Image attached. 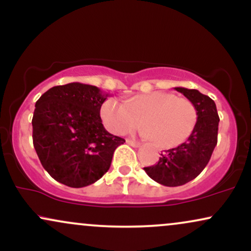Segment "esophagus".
<instances>
[{
	"instance_id": "1",
	"label": "esophagus",
	"mask_w": 251,
	"mask_h": 251,
	"mask_svg": "<svg viewBox=\"0 0 251 251\" xmlns=\"http://www.w3.org/2000/svg\"><path fill=\"white\" fill-rule=\"evenodd\" d=\"M126 143H127L128 145H131L132 148H139L140 146L139 142H135V140H132V139H126Z\"/></svg>"
}]
</instances>
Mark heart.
Listing matches in <instances>:
<instances>
[{
    "label": "heart",
    "mask_w": 251,
    "mask_h": 251,
    "mask_svg": "<svg viewBox=\"0 0 251 251\" xmlns=\"http://www.w3.org/2000/svg\"><path fill=\"white\" fill-rule=\"evenodd\" d=\"M106 128L125 134L143 124V134L155 140L159 148L171 149L190 137L197 122L195 105L185 98L169 92H152L132 98L126 102L108 98L100 109Z\"/></svg>",
    "instance_id": "obj_1"
}]
</instances>
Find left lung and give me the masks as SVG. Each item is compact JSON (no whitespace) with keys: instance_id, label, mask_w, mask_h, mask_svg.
I'll list each match as a JSON object with an SVG mask.
<instances>
[{"instance_id":"left-lung-1","label":"left lung","mask_w":251,"mask_h":251,"mask_svg":"<svg viewBox=\"0 0 251 251\" xmlns=\"http://www.w3.org/2000/svg\"><path fill=\"white\" fill-rule=\"evenodd\" d=\"M195 105L197 122L185 143L160 154L159 162L144 168L150 178L165 186H180L203 171L217 144L218 118L216 103L197 89L175 87Z\"/></svg>"}]
</instances>
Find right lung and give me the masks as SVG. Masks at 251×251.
<instances>
[{
    "label": "right lung",
    "mask_w": 251,
    "mask_h": 251,
    "mask_svg": "<svg viewBox=\"0 0 251 251\" xmlns=\"http://www.w3.org/2000/svg\"><path fill=\"white\" fill-rule=\"evenodd\" d=\"M109 94L80 82L55 86L35 103L33 144L43 169L59 183L83 188L99 180L125 139L103 127L100 108Z\"/></svg>",
    "instance_id": "1"
}]
</instances>
